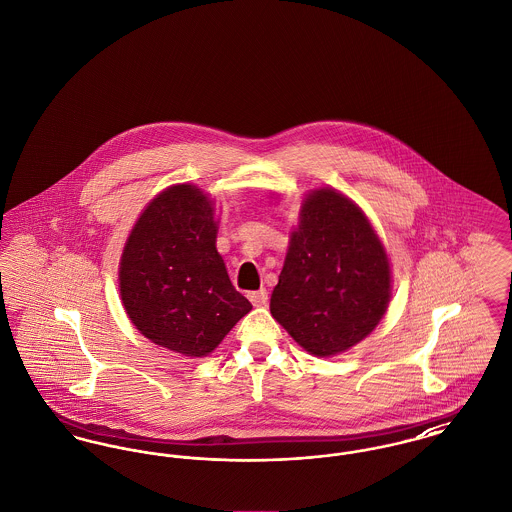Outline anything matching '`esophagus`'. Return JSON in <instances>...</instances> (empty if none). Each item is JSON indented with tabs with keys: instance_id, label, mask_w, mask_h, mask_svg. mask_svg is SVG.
I'll list each match as a JSON object with an SVG mask.
<instances>
[{
	"instance_id": "34e87169",
	"label": "esophagus",
	"mask_w": 512,
	"mask_h": 512,
	"mask_svg": "<svg viewBox=\"0 0 512 512\" xmlns=\"http://www.w3.org/2000/svg\"><path fill=\"white\" fill-rule=\"evenodd\" d=\"M248 299L254 307H266L268 305V291L260 289V291H250Z\"/></svg>"
}]
</instances>
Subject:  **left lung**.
Returning <instances> with one entry per match:
<instances>
[{"mask_svg": "<svg viewBox=\"0 0 512 512\" xmlns=\"http://www.w3.org/2000/svg\"><path fill=\"white\" fill-rule=\"evenodd\" d=\"M390 264L365 213L338 190H312L301 205L272 316L316 357L365 340L390 303Z\"/></svg>", "mask_w": 512, "mask_h": 512, "instance_id": "8db88e82", "label": "left lung"}]
</instances>
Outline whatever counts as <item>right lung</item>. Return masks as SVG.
<instances>
[{
    "instance_id": "right-lung-1",
    "label": "right lung",
    "mask_w": 512,
    "mask_h": 512,
    "mask_svg": "<svg viewBox=\"0 0 512 512\" xmlns=\"http://www.w3.org/2000/svg\"><path fill=\"white\" fill-rule=\"evenodd\" d=\"M213 204L192 184L163 190L143 209L120 260V295L147 340L204 357L252 310L215 248Z\"/></svg>"
}]
</instances>
